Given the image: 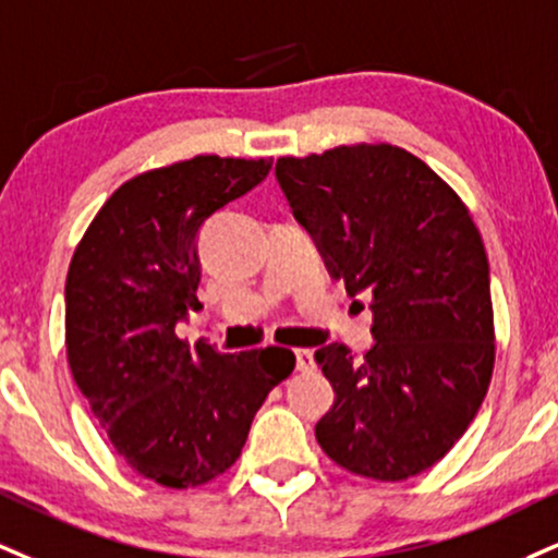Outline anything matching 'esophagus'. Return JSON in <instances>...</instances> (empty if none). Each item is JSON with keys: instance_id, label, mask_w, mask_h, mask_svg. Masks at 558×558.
<instances>
[{"instance_id": "obj_1", "label": "esophagus", "mask_w": 558, "mask_h": 558, "mask_svg": "<svg viewBox=\"0 0 558 558\" xmlns=\"http://www.w3.org/2000/svg\"><path fill=\"white\" fill-rule=\"evenodd\" d=\"M296 368H299V372H312V368H314V353L312 351H306V348H304V351H296Z\"/></svg>"}]
</instances>
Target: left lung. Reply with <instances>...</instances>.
I'll list each match as a JSON object with an SVG mask.
<instances>
[{"label": "left lung", "instance_id": "1", "mask_svg": "<svg viewBox=\"0 0 558 558\" xmlns=\"http://www.w3.org/2000/svg\"><path fill=\"white\" fill-rule=\"evenodd\" d=\"M275 177L345 291L372 296L374 343L314 361L335 389L319 418L330 460L405 481L458 445L494 374L488 257L471 210L439 173L389 143L278 158Z\"/></svg>", "mask_w": 558, "mask_h": 558}]
</instances>
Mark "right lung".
<instances>
[{
  "mask_svg": "<svg viewBox=\"0 0 558 558\" xmlns=\"http://www.w3.org/2000/svg\"><path fill=\"white\" fill-rule=\"evenodd\" d=\"M270 166L194 156L137 173L106 199L72 254L66 364L119 458L166 488L226 473L267 392L296 364L288 348L226 355L177 338L186 308L203 306L199 228Z\"/></svg>",
  "mask_w": 558,
  "mask_h": 558,
  "instance_id": "add662e5",
  "label": "right lung"
}]
</instances>
